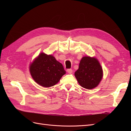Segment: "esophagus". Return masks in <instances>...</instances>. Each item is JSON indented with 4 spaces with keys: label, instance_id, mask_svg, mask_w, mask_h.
<instances>
[{
    "label": "esophagus",
    "instance_id": "1",
    "mask_svg": "<svg viewBox=\"0 0 131 131\" xmlns=\"http://www.w3.org/2000/svg\"><path fill=\"white\" fill-rule=\"evenodd\" d=\"M67 72H68L69 74H72L73 73V70L71 69H68L67 70Z\"/></svg>",
    "mask_w": 131,
    "mask_h": 131
}]
</instances>
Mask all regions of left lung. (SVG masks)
<instances>
[{
    "label": "left lung",
    "instance_id": "8db88e82",
    "mask_svg": "<svg viewBox=\"0 0 131 131\" xmlns=\"http://www.w3.org/2000/svg\"><path fill=\"white\" fill-rule=\"evenodd\" d=\"M74 75L81 87L91 90L100 84L103 77V72L100 62L96 58L84 56L80 60L79 69Z\"/></svg>",
    "mask_w": 131,
    "mask_h": 131
}]
</instances>
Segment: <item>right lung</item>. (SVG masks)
I'll use <instances>...</instances> for the list:
<instances>
[{"instance_id":"1","label":"right lung","mask_w":131,"mask_h":131,"mask_svg":"<svg viewBox=\"0 0 131 131\" xmlns=\"http://www.w3.org/2000/svg\"><path fill=\"white\" fill-rule=\"evenodd\" d=\"M29 72L35 82L43 88L56 85L66 73L62 63L52 55L43 52L30 63Z\"/></svg>"}]
</instances>
